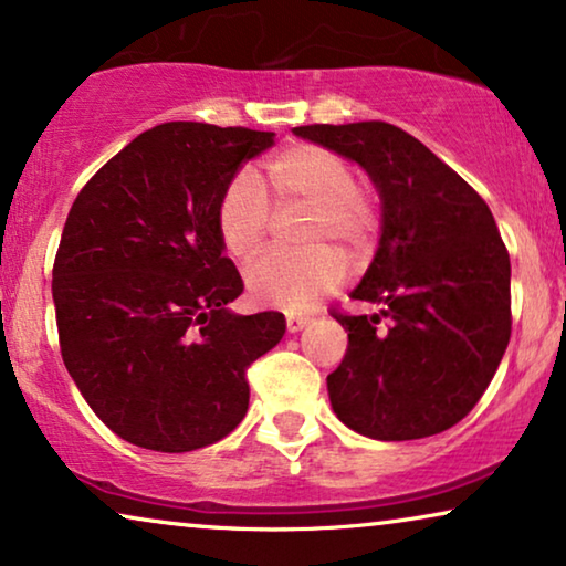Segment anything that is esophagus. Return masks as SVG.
<instances>
[{"label": "esophagus", "instance_id": "esophagus-1", "mask_svg": "<svg viewBox=\"0 0 566 566\" xmlns=\"http://www.w3.org/2000/svg\"><path fill=\"white\" fill-rule=\"evenodd\" d=\"M306 324H308V316L306 314H289V316H285V327H289V332L304 329Z\"/></svg>", "mask_w": 566, "mask_h": 566}]
</instances>
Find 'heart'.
I'll use <instances>...</instances> for the list:
<instances>
[{"instance_id": "b5f03b06", "label": "heart", "mask_w": 566, "mask_h": 566, "mask_svg": "<svg viewBox=\"0 0 566 566\" xmlns=\"http://www.w3.org/2000/svg\"><path fill=\"white\" fill-rule=\"evenodd\" d=\"M304 211L298 247L304 254H262L244 270V285L262 306L306 308L337 289L347 260L363 262L381 231V206L368 185L355 180L343 154L322 144H293L262 167L260 177L239 172L216 203V231L234 260H250L265 242L273 212Z\"/></svg>"}]
</instances>
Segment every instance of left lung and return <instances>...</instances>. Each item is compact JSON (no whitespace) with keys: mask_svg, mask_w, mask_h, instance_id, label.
I'll return each mask as SVG.
<instances>
[{"mask_svg":"<svg viewBox=\"0 0 566 566\" xmlns=\"http://www.w3.org/2000/svg\"><path fill=\"white\" fill-rule=\"evenodd\" d=\"M293 134L358 161L384 200L376 258L332 316L347 353L327 376L347 428L376 440L438 436L467 417L510 343V254L484 198L391 123H314Z\"/></svg>","mask_w":566,"mask_h":566,"instance_id":"left-lung-1","label":"left lung"}]
</instances>
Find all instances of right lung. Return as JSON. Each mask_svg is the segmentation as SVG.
Segmentation results:
<instances>
[{"label": "right lung", "mask_w": 566, "mask_h": 566, "mask_svg": "<svg viewBox=\"0 0 566 566\" xmlns=\"http://www.w3.org/2000/svg\"><path fill=\"white\" fill-rule=\"evenodd\" d=\"M270 130L161 123L97 169L53 260L61 358L99 420L161 453L227 438L250 405L247 368L281 343L277 312L231 314L244 291L216 203Z\"/></svg>", "instance_id": "obj_1"}]
</instances>
